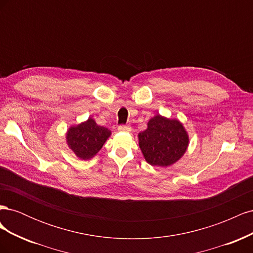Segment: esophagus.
I'll use <instances>...</instances> for the list:
<instances>
[{"label": "esophagus", "instance_id": "esophagus-1", "mask_svg": "<svg viewBox=\"0 0 253 253\" xmlns=\"http://www.w3.org/2000/svg\"><path fill=\"white\" fill-rule=\"evenodd\" d=\"M118 131H120V132H131L132 127L129 126H119Z\"/></svg>", "mask_w": 253, "mask_h": 253}]
</instances>
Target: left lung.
<instances>
[{
    "instance_id": "left-lung-1",
    "label": "left lung",
    "mask_w": 253,
    "mask_h": 253,
    "mask_svg": "<svg viewBox=\"0 0 253 253\" xmlns=\"http://www.w3.org/2000/svg\"><path fill=\"white\" fill-rule=\"evenodd\" d=\"M139 148L151 166L169 167L183 156L189 135L177 119L156 115L148 122V127L138 134Z\"/></svg>"
}]
</instances>
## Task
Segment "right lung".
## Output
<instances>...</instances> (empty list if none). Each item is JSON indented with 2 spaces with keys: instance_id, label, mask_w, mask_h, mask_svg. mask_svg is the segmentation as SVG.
Listing matches in <instances>:
<instances>
[{
  "instance_id": "add662e5",
  "label": "right lung",
  "mask_w": 253,
  "mask_h": 253,
  "mask_svg": "<svg viewBox=\"0 0 253 253\" xmlns=\"http://www.w3.org/2000/svg\"><path fill=\"white\" fill-rule=\"evenodd\" d=\"M111 134L109 128L98 126L89 117L86 121L67 129L66 143L79 159L88 160L101 150Z\"/></svg>"
}]
</instances>
